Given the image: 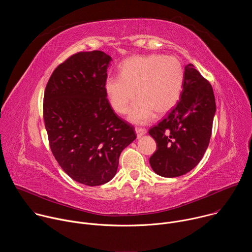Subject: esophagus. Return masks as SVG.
I'll use <instances>...</instances> for the list:
<instances>
[{
	"mask_svg": "<svg viewBox=\"0 0 252 252\" xmlns=\"http://www.w3.org/2000/svg\"><path fill=\"white\" fill-rule=\"evenodd\" d=\"M135 133H136V136H137V138H139V137H141L142 135H145V134L147 133V129H145V128H139V127H136V128H135Z\"/></svg>",
	"mask_w": 252,
	"mask_h": 252,
	"instance_id": "1",
	"label": "esophagus"
}]
</instances>
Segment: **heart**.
Listing matches in <instances>:
<instances>
[{
    "label": "heart",
    "instance_id": "heart-1",
    "mask_svg": "<svg viewBox=\"0 0 252 252\" xmlns=\"http://www.w3.org/2000/svg\"><path fill=\"white\" fill-rule=\"evenodd\" d=\"M185 79L183 64L174 56L145 55L126 59L120 66V76L105 80L104 92L113 109L120 115L128 112V121L143 125L154 114L168 113L181 96Z\"/></svg>",
    "mask_w": 252,
    "mask_h": 252
}]
</instances>
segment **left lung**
I'll return each instance as SVG.
<instances>
[{
    "instance_id": "1",
    "label": "left lung",
    "mask_w": 252,
    "mask_h": 252,
    "mask_svg": "<svg viewBox=\"0 0 252 252\" xmlns=\"http://www.w3.org/2000/svg\"><path fill=\"white\" fill-rule=\"evenodd\" d=\"M215 98L210 84L189 63L179 100L149 133L157 142L150 158L153 170L163 177L181 176L201 160L210 140Z\"/></svg>"
}]
</instances>
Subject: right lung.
Here are the masks:
<instances>
[{
    "label": "right lung",
    "mask_w": 252,
    "mask_h": 252,
    "mask_svg": "<svg viewBox=\"0 0 252 252\" xmlns=\"http://www.w3.org/2000/svg\"><path fill=\"white\" fill-rule=\"evenodd\" d=\"M112 61L100 51L71 56L54 70L44 96L52 153L69 177L89 187L111 181L122 152L136 137L106 98Z\"/></svg>",
    "instance_id": "right-lung-1"
}]
</instances>
